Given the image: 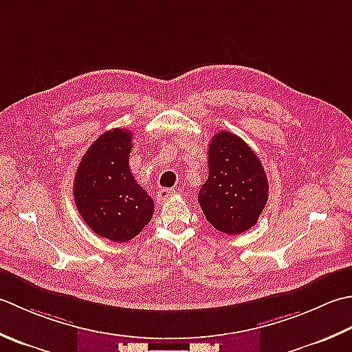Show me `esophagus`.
<instances>
[{"label":"esophagus","instance_id":"1","mask_svg":"<svg viewBox=\"0 0 352 352\" xmlns=\"http://www.w3.org/2000/svg\"><path fill=\"white\" fill-rule=\"evenodd\" d=\"M171 196H175V190H168V188H161L156 192V200L157 202H166Z\"/></svg>","mask_w":352,"mask_h":352}]
</instances>
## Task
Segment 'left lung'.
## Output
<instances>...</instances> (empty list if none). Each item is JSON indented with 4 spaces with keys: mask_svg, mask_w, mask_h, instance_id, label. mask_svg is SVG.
I'll return each mask as SVG.
<instances>
[{
    "mask_svg": "<svg viewBox=\"0 0 352 352\" xmlns=\"http://www.w3.org/2000/svg\"><path fill=\"white\" fill-rule=\"evenodd\" d=\"M208 167L210 173L197 196L206 220L226 235L248 231L269 197L260 157L240 136L219 132L208 147Z\"/></svg>",
    "mask_w": 352,
    "mask_h": 352,
    "instance_id": "obj_1",
    "label": "left lung"
}]
</instances>
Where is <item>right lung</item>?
<instances>
[{
    "instance_id": "obj_1",
    "label": "right lung",
    "mask_w": 352,
    "mask_h": 352,
    "mask_svg": "<svg viewBox=\"0 0 352 352\" xmlns=\"http://www.w3.org/2000/svg\"><path fill=\"white\" fill-rule=\"evenodd\" d=\"M133 135L112 129L92 142L74 179V202L85 223L113 243L135 239L153 216L155 204L129 168Z\"/></svg>"
}]
</instances>
